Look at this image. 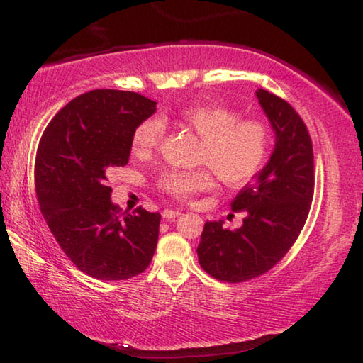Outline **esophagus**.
Instances as JSON below:
<instances>
[{
	"label": "esophagus",
	"instance_id": "34e87169",
	"mask_svg": "<svg viewBox=\"0 0 363 363\" xmlns=\"http://www.w3.org/2000/svg\"><path fill=\"white\" fill-rule=\"evenodd\" d=\"M163 219H174L177 216H181V211H176V210H163L162 213Z\"/></svg>",
	"mask_w": 363,
	"mask_h": 363
}]
</instances>
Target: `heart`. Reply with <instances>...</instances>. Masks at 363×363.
I'll use <instances>...</instances> for the list:
<instances>
[{"mask_svg":"<svg viewBox=\"0 0 363 363\" xmlns=\"http://www.w3.org/2000/svg\"><path fill=\"white\" fill-rule=\"evenodd\" d=\"M179 118L203 139L200 162L210 164L227 186H240L262 167L267 153L269 133L262 121L240 120L235 110L216 106H194L179 112ZM164 136V121L150 116L134 128L131 147L134 153H150ZM164 194L177 200H190L214 186L213 173L200 169H167L158 177Z\"/></svg>","mask_w":363,"mask_h":363,"instance_id":"b5f03b06","label":"heart"}]
</instances>
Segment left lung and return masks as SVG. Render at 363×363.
<instances>
[{"label": "left lung", "mask_w": 363, "mask_h": 363, "mask_svg": "<svg viewBox=\"0 0 363 363\" xmlns=\"http://www.w3.org/2000/svg\"><path fill=\"white\" fill-rule=\"evenodd\" d=\"M256 97L275 133V147L256 179L230 203L245 211L240 229L208 220L196 248L211 277L240 284L272 269L296 242L314 196V153L304 121L290 104L266 89Z\"/></svg>", "instance_id": "obj_1"}]
</instances>
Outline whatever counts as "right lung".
<instances>
[{
	"instance_id": "add662e5",
	"label": "right lung",
	"mask_w": 363,
	"mask_h": 363,
	"mask_svg": "<svg viewBox=\"0 0 363 363\" xmlns=\"http://www.w3.org/2000/svg\"><path fill=\"white\" fill-rule=\"evenodd\" d=\"M157 102L131 91L94 89L75 97L49 121L35 162L43 218L67 257L89 277L128 280L149 267L160 213H130L110 200L107 176L125 167L131 136Z\"/></svg>"
}]
</instances>
